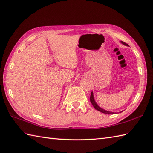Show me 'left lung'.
I'll list each match as a JSON object with an SVG mask.
<instances>
[{
	"label": "left lung",
	"instance_id": "8db88e82",
	"mask_svg": "<svg viewBox=\"0 0 153 153\" xmlns=\"http://www.w3.org/2000/svg\"><path fill=\"white\" fill-rule=\"evenodd\" d=\"M120 42H121V44H123V45H126V46H129L127 44L125 43V42H123V41H120ZM90 100H91V104H93V105L94 106V108L96 109H97V110H98V111H100V112H102V113H105V114H115V113H115V112H111V111H107V110H105V109H102V108H100V106H99V105L97 104V102H95L93 91H92L91 94ZM121 112H122V111H121Z\"/></svg>",
	"mask_w": 153,
	"mask_h": 153
}]
</instances>
